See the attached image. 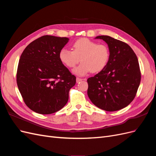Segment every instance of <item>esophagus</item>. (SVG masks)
I'll return each mask as SVG.
<instances>
[{"mask_svg": "<svg viewBox=\"0 0 156 156\" xmlns=\"http://www.w3.org/2000/svg\"><path fill=\"white\" fill-rule=\"evenodd\" d=\"M83 80H84V79H81V78H79V77H77V79H76V82H77V83H79V82L82 81Z\"/></svg>", "mask_w": 156, "mask_h": 156, "instance_id": "34e87169", "label": "esophagus"}]
</instances>
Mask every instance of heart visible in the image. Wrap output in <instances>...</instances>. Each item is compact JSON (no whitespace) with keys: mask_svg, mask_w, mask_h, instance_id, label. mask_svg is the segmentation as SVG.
Masks as SVG:
<instances>
[{"mask_svg":"<svg viewBox=\"0 0 156 156\" xmlns=\"http://www.w3.org/2000/svg\"><path fill=\"white\" fill-rule=\"evenodd\" d=\"M72 49H62L58 56L61 62L70 68H74L81 58L82 63L73 70V73L78 76H84L91 71L94 73L100 72L109 59L110 52L106 45L98 44L85 37L75 41Z\"/></svg>","mask_w":156,"mask_h":156,"instance_id":"obj_1","label":"heart"}]
</instances>
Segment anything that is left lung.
Wrapping results in <instances>:
<instances>
[{"label": "left lung", "mask_w": 156, "mask_h": 156, "mask_svg": "<svg viewBox=\"0 0 156 156\" xmlns=\"http://www.w3.org/2000/svg\"><path fill=\"white\" fill-rule=\"evenodd\" d=\"M108 45L110 56L105 68L87 79L88 96L98 108L116 111L133 100L140 83L138 58L130 46L108 36H98Z\"/></svg>", "instance_id": "1"}]
</instances>
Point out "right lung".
Instances as JSON below:
<instances>
[{"label":"right lung","mask_w":156,"mask_h":156,"mask_svg":"<svg viewBox=\"0 0 156 156\" xmlns=\"http://www.w3.org/2000/svg\"><path fill=\"white\" fill-rule=\"evenodd\" d=\"M66 37L46 35L25 49L19 61L17 83L25 104L42 115L57 112L66 104L76 77L61 62L59 52Z\"/></svg>","instance_id":"1"}]
</instances>
